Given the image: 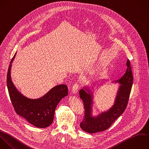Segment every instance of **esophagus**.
I'll return each instance as SVG.
<instances>
[{"instance_id": "obj_1", "label": "esophagus", "mask_w": 149, "mask_h": 149, "mask_svg": "<svg viewBox=\"0 0 149 149\" xmlns=\"http://www.w3.org/2000/svg\"><path fill=\"white\" fill-rule=\"evenodd\" d=\"M79 84L78 83H75L73 86L72 91V93L73 94H76L77 93V92L78 91V89H79Z\"/></svg>"}]
</instances>
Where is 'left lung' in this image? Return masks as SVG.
Here are the masks:
<instances>
[{"mask_svg":"<svg viewBox=\"0 0 149 149\" xmlns=\"http://www.w3.org/2000/svg\"><path fill=\"white\" fill-rule=\"evenodd\" d=\"M126 65L127 69L125 74L118 80L115 81L121 85L118 89L113 105L107 111L103 112L97 116H93L91 114V105L93 104V94L88 88L85 87V89L80 90V97L83 100L85 111L84 119L80 123V127L84 131L89 133H94L107 129L125 110L133 80L130 63L128 59Z\"/></svg>","mask_w":149,"mask_h":149,"instance_id":"left-lung-1","label":"left lung"}]
</instances>
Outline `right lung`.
Returning <instances> with one entry per match:
<instances>
[{
	"label": "right lung",
	"instance_id": "right-lung-1",
	"mask_svg": "<svg viewBox=\"0 0 149 149\" xmlns=\"http://www.w3.org/2000/svg\"><path fill=\"white\" fill-rule=\"evenodd\" d=\"M12 58L7 74V86L10 100L17 114L30 123L40 128L51 125L54 120L55 108L59 101L68 94L66 84L56 86L38 99H30L22 95L13 84L10 75Z\"/></svg>",
	"mask_w": 149,
	"mask_h": 149
}]
</instances>
